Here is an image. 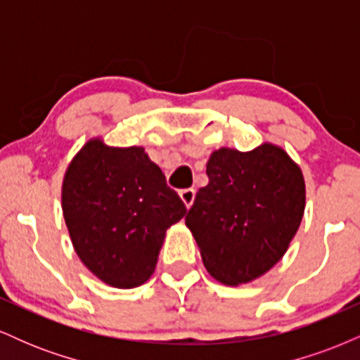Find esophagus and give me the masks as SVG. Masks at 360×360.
<instances>
[{
    "label": "esophagus",
    "mask_w": 360,
    "mask_h": 360,
    "mask_svg": "<svg viewBox=\"0 0 360 360\" xmlns=\"http://www.w3.org/2000/svg\"><path fill=\"white\" fill-rule=\"evenodd\" d=\"M179 196H181V200H183V203L186 205V208H189V206H191L193 201H194V189L193 188L181 189Z\"/></svg>",
    "instance_id": "1"
}]
</instances>
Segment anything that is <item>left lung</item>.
<instances>
[{
  "mask_svg": "<svg viewBox=\"0 0 360 360\" xmlns=\"http://www.w3.org/2000/svg\"><path fill=\"white\" fill-rule=\"evenodd\" d=\"M210 183L196 193L186 225L206 271L229 286L266 274L286 254L304 213L303 172L283 148H218Z\"/></svg>",
  "mask_w": 360,
  "mask_h": 360,
  "instance_id": "1",
  "label": "left lung"
}]
</instances>
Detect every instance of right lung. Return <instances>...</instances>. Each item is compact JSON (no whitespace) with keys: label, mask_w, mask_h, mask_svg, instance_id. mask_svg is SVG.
<instances>
[{"label":"right lung","mask_w":360,"mask_h":360,"mask_svg":"<svg viewBox=\"0 0 360 360\" xmlns=\"http://www.w3.org/2000/svg\"><path fill=\"white\" fill-rule=\"evenodd\" d=\"M186 206L142 147H108L93 139L62 183V213L88 269L108 286L137 288L154 274L166 230Z\"/></svg>","instance_id":"1"}]
</instances>
